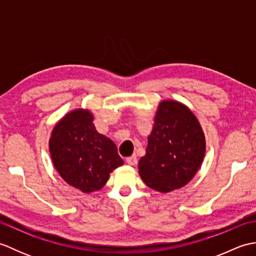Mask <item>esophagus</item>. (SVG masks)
Here are the masks:
<instances>
[{
    "instance_id": "obj_1",
    "label": "esophagus",
    "mask_w": 256,
    "mask_h": 256,
    "mask_svg": "<svg viewBox=\"0 0 256 256\" xmlns=\"http://www.w3.org/2000/svg\"><path fill=\"white\" fill-rule=\"evenodd\" d=\"M126 162L128 165H136L138 164V158L136 156L133 155V156H130V157H126Z\"/></svg>"
}]
</instances>
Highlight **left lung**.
Segmentation results:
<instances>
[{"label":"left lung","mask_w":256,"mask_h":256,"mask_svg":"<svg viewBox=\"0 0 256 256\" xmlns=\"http://www.w3.org/2000/svg\"><path fill=\"white\" fill-rule=\"evenodd\" d=\"M204 150V135L192 112L179 102L162 101L138 162L140 178L160 192L182 188L199 170Z\"/></svg>","instance_id":"8db88e82"}]
</instances>
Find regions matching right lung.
<instances>
[{"mask_svg":"<svg viewBox=\"0 0 256 256\" xmlns=\"http://www.w3.org/2000/svg\"><path fill=\"white\" fill-rule=\"evenodd\" d=\"M94 116L74 110L57 123L52 133V160L64 182L84 192L101 189L110 172L123 165L116 146L96 132Z\"/></svg>","mask_w":256,"mask_h":256,"instance_id":"1","label":"right lung"}]
</instances>
